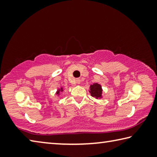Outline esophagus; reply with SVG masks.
Masks as SVG:
<instances>
[{
  "mask_svg": "<svg viewBox=\"0 0 157 157\" xmlns=\"http://www.w3.org/2000/svg\"><path fill=\"white\" fill-rule=\"evenodd\" d=\"M76 82H77V84H80L81 79H79V78H77V79H76Z\"/></svg>",
  "mask_w": 157,
  "mask_h": 157,
  "instance_id": "34e87169",
  "label": "esophagus"
}]
</instances>
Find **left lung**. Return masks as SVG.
<instances>
[{"instance_id":"8db88e82","label":"left lung","mask_w":157,"mask_h":157,"mask_svg":"<svg viewBox=\"0 0 157 157\" xmlns=\"http://www.w3.org/2000/svg\"><path fill=\"white\" fill-rule=\"evenodd\" d=\"M102 88L100 84L97 83L94 84L90 86V93H91V96L95 97V98H100L102 97Z\"/></svg>"}]
</instances>
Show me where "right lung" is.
Returning <instances> with one entry per match:
<instances>
[{"instance_id":"obj_1","label":"right lung","mask_w":157,"mask_h":157,"mask_svg":"<svg viewBox=\"0 0 157 157\" xmlns=\"http://www.w3.org/2000/svg\"><path fill=\"white\" fill-rule=\"evenodd\" d=\"M60 91H63V90H62V88H61V89H60V90H59V89L58 90V91L57 92V94H59V92H60Z\"/></svg>"}]
</instances>
